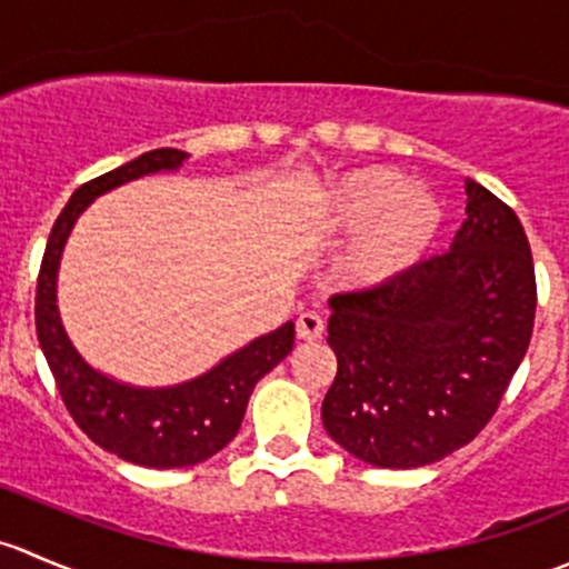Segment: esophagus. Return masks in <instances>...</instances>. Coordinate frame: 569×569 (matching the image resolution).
<instances>
[{"mask_svg":"<svg viewBox=\"0 0 569 569\" xmlns=\"http://www.w3.org/2000/svg\"><path fill=\"white\" fill-rule=\"evenodd\" d=\"M297 336H300L302 341H319V338L325 336V319H321L319 313L306 311L297 319Z\"/></svg>","mask_w":569,"mask_h":569,"instance_id":"1","label":"esophagus"}]
</instances>
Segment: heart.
<instances>
[{
  "label": "heart",
  "mask_w": 569,
  "mask_h": 569,
  "mask_svg": "<svg viewBox=\"0 0 569 569\" xmlns=\"http://www.w3.org/2000/svg\"><path fill=\"white\" fill-rule=\"evenodd\" d=\"M327 220L338 231H360L347 274L355 286L380 289L427 252L440 228V206L427 189L407 187L396 170L360 168L330 187Z\"/></svg>",
  "instance_id": "1"
}]
</instances>
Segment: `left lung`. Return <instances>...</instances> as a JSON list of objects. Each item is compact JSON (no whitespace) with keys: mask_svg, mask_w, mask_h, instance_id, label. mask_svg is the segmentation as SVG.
Masks as SVG:
<instances>
[{"mask_svg":"<svg viewBox=\"0 0 569 569\" xmlns=\"http://www.w3.org/2000/svg\"><path fill=\"white\" fill-rule=\"evenodd\" d=\"M468 220L451 250L380 289L330 300L338 358L321 401L327 435L377 468H421L496 416L533 330L537 280L518 214L465 181Z\"/></svg>","mask_w":569,"mask_h":569,"instance_id":"left-lung-1","label":"left lung"}]
</instances>
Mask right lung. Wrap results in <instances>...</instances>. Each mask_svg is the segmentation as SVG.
I'll use <instances>...</instances> for the list:
<instances>
[{
	"instance_id": "add662e5",
	"label": "right lung",
	"mask_w": 569,
	"mask_h": 569,
	"mask_svg": "<svg viewBox=\"0 0 569 569\" xmlns=\"http://www.w3.org/2000/svg\"><path fill=\"white\" fill-rule=\"evenodd\" d=\"M183 159L187 153L178 148H157L82 183L51 228L36 291L38 341L71 418L96 446L142 468H189L226 449L242 427L256 382L295 347V321H286L173 388L126 386L84 363L73 349L57 311V269L73 222L99 194L159 170H178Z\"/></svg>"
}]
</instances>
